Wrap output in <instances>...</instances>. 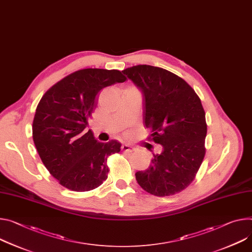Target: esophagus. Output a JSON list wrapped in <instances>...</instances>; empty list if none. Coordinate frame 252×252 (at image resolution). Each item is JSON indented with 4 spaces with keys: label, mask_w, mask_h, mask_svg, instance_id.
Listing matches in <instances>:
<instances>
[{
    "label": "esophagus",
    "mask_w": 252,
    "mask_h": 252,
    "mask_svg": "<svg viewBox=\"0 0 252 252\" xmlns=\"http://www.w3.org/2000/svg\"><path fill=\"white\" fill-rule=\"evenodd\" d=\"M122 150H123L124 152H127V153L133 152V148L130 147V146H128V145H123V146H122Z\"/></svg>",
    "instance_id": "34e87169"
}]
</instances>
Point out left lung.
I'll list each match as a JSON object with an SVG mask.
<instances>
[{"instance_id": "8db88e82", "label": "left lung", "mask_w": 252, "mask_h": 252, "mask_svg": "<svg viewBox=\"0 0 252 252\" xmlns=\"http://www.w3.org/2000/svg\"><path fill=\"white\" fill-rule=\"evenodd\" d=\"M123 73L142 90L149 140L163 146L135 179L152 195L177 194L191 184L205 156L207 125L201 100L184 79L163 68L135 65Z\"/></svg>"}]
</instances>
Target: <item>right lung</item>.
I'll list each match as a JSON object with an SVG mask.
<instances>
[{
	"mask_svg": "<svg viewBox=\"0 0 252 252\" xmlns=\"http://www.w3.org/2000/svg\"><path fill=\"white\" fill-rule=\"evenodd\" d=\"M126 80L120 70L86 68L58 81L39 101L33 141L44 166L63 187L85 192L107 179V158L122 144L100 143L86 127L99 91Z\"/></svg>",
	"mask_w": 252,
	"mask_h": 252,
	"instance_id": "right-lung-1",
	"label": "right lung"
}]
</instances>
